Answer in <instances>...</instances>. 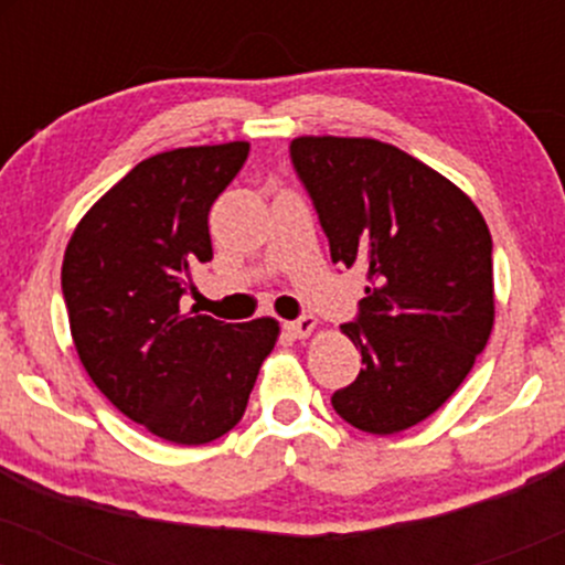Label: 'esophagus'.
<instances>
[{
    "label": "esophagus",
    "mask_w": 565,
    "mask_h": 565,
    "mask_svg": "<svg viewBox=\"0 0 565 565\" xmlns=\"http://www.w3.org/2000/svg\"><path fill=\"white\" fill-rule=\"evenodd\" d=\"M316 329V319L313 316H300V319L297 321H289L287 323V332L291 334V337H297V340H302V337H308L310 332H313Z\"/></svg>",
    "instance_id": "34e87169"
}]
</instances>
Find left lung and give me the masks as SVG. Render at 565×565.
I'll use <instances>...</instances> for the list:
<instances>
[{
    "label": "left lung",
    "mask_w": 565,
    "mask_h": 565,
    "mask_svg": "<svg viewBox=\"0 0 565 565\" xmlns=\"http://www.w3.org/2000/svg\"><path fill=\"white\" fill-rule=\"evenodd\" d=\"M297 178L332 263L366 276L355 321V382L332 395L348 425L393 436L462 385L494 327L491 233L451 180L372 138H297Z\"/></svg>",
    "instance_id": "8db88e82"
}]
</instances>
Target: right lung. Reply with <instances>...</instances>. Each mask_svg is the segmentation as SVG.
I'll list each match as a JSON object with an SVG mask.
<instances>
[{
  "label": "right lung",
  "mask_w": 565,
  "mask_h": 565,
  "mask_svg": "<svg viewBox=\"0 0 565 565\" xmlns=\"http://www.w3.org/2000/svg\"><path fill=\"white\" fill-rule=\"evenodd\" d=\"M249 142L174 148L140 161L82 223L63 257L71 337L89 380L125 417L180 446L238 425L278 323L188 316L193 270L212 260L210 206Z\"/></svg>",
  "instance_id": "right-lung-1"
}]
</instances>
